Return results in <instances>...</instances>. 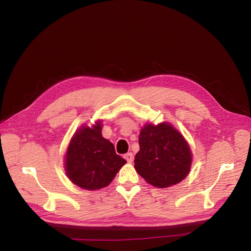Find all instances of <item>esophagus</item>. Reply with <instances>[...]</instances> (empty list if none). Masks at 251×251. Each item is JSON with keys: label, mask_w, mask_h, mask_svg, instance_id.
Here are the masks:
<instances>
[{"label": "esophagus", "mask_w": 251, "mask_h": 251, "mask_svg": "<svg viewBox=\"0 0 251 251\" xmlns=\"http://www.w3.org/2000/svg\"><path fill=\"white\" fill-rule=\"evenodd\" d=\"M124 158L127 160L128 163L133 162V154H132V152H127V154L124 155Z\"/></svg>", "instance_id": "1"}]
</instances>
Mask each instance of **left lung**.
Masks as SVG:
<instances>
[{"instance_id":"obj_1","label":"left lung","mask_w":251,"mask_h":251,"mask_svg":"<svg viewBox=\"0 0 251 251\" xmlns=\"http://www.w3.org/2000/svg\"><path fill=\"white\" fill-rule=\"evenodd\" d=\"M138 144L134 168L148 183L163 189L188 176L193 161L192 151L186 138L170 123L145 124Z\"/></svg>"}]
</instances>
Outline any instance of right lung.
Segmentation results:
<instances>
[{"instance_id":"1","label":"right lung","mask_w":251,"mask_h":251,"mask_svg":"<svg viewBox=\"0 0 251 251\" xmlns=\"http://www.w3.org/2000/svg\"><path fill=\"white\" fill-rule=\"evenodd\" d=\"M101 120L81 126L73 135L64 157V170L78 187L96 191L110 184L126 160L116 154L114 145L102 137Z\"/></svg>"}]
</instances>
